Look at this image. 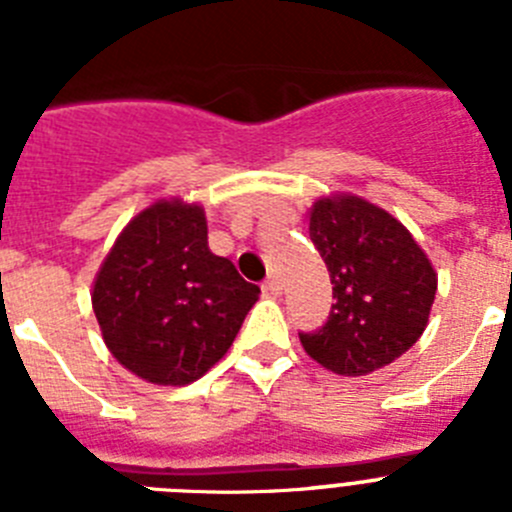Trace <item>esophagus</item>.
I'll list each match as a JSON object with an SVG mask.
<instances>
[{
	"label": "esophagus",
	"mask_w": 512,
	"mask_h": 512,
	"mask_svg": "<svg viewBox=\"0 0 512 512\" xmlns=\"http://www.w3.org/2000/svg\"><path fill=\"white\" fill-rule=\"evenodd\" d=\"M264 292H269V295H279V292H282V282H279L277 277H269L264 282Z\"/></svg>",
	"instance_id": "34e87169"
}]
</instances>
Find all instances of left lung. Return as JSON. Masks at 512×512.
Wrapping results in <instances>:
<instances>
[{"label": "left lung", "mask_w": 512, "mask_h": 512, "mask_svg": "<svg viewBox=\"0 0 512 512\" xmlns=\"http://www.w3.org/2000/svg\"><path fill=\"white\" fill-rule=\"evenodd\" d=\"M310 241L336 297L328 323L300 333L310 359L341 377H364L418 343L438 274L395 215L351 192L328 194L310 207Z\"/></svg>", "instance_id": "8db88e82"}]
</instances>
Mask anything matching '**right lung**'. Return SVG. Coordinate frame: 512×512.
<instances>
[{
  "label": "right lung",
  "instance_id": "right-lung-1",
  "mask_svg": "<svg viewBox=\"0 0 512 512\" xmlns=\"http://www.w3.org/2000/svg\"><path fill=\"white\" fill-rule=\"evenodd\" d=\"M261 289L207 246L205 207L156 200L130 220L92 284L104 346L135 377L184 387L233 346Z\"/></svg>",
  "mask_w": 512,
  "mask_h": 512
}]
</instances>
